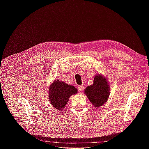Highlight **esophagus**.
<instances>
[{"mask_svg": "<svg viewBox=\"0 0 149 149\" xmlns=\"http://www.w3.org/2000/svg\"><path fill=\"white\" fill-rule=\"evenodd\" d=\"M77 88H78L79 90L80 91H81V92L84 90V86H78Z\"/></svg>", "mask_w": 149, "mask_h": 149, "instance_id": "1", "label": "esophagus"}]
</instances>
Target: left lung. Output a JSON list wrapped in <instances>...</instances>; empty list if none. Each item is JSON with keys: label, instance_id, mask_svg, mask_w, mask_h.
Listing matches in <instances>:
<instances>
[{"label": "left lung", "instance_id": "8db88e82", "mask_svg": "<svg viewBox=\"0 0 149 149\" xmlns=\"http://www.w3.org/2000/svg\"><path fill=\"white\" fill-rule=\"evenodd\" d=\"M88 99L95 108L102 106L109 99L110 86L108 79L105 75L100 74L96 75L94 77L92 85L88 86L84 90Z\"/></svg>", "mask_w": 149, "mask_h": 149}]
</instances>
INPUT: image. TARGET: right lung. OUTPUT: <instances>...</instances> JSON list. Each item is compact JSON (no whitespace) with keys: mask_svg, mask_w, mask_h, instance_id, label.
<instances>
[{"mask_svg":"<svg viewBox=\"0 0 149 149\" xmlns=\"http://www.w3.org/2000/svg\"><path fill=\"white\" fill-rule=\"evenodd\" d=\"M78 91L72 85L56 79L49 86V97L50 104L56 109L64 108L70 96L77 93Z\"/></svg>","mask_w":149,"mask_h":149,"instance_id":"1","label":"right lung"}]
</instances>
